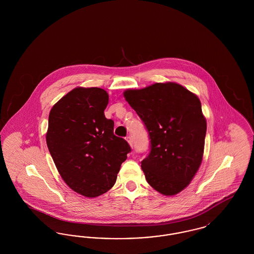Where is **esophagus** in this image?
<instances>
[{"label": "esophagus", "instance_id": "1", "mask_svg": "<svg viewBox=\"0 0 254 254\" xmlns=\"http://www.w3.org/2000/svg\"><path fill=\"white\" fill-rule=\"evenodd\" d=\"M127 143H128V145H130V147H133V141L130 136H127Z\"/></svg>", "mask_w": 254, "mask_h": 254}]
</instances>
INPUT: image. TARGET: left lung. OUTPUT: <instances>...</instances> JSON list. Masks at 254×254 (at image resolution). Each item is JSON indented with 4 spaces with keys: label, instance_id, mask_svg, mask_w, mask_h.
I'll use <instances>...</instances> for the list:
<instances>
[{
    "label": "left lung",
    "instance_id": "8db88e82",
    "mask_svg": "<svg viewBox=\"0 0 254 254\" xmlns=\"http://www.w3.org/2000/svg\"><path fill=\"white\" fill-rule=\"evenodd\" d=\"M145 123L151 150L142 161L147 183L165 196L181 192L202 164L206 120L198 96L174 83H155L124 91Z\"/></svg>",
    "mask_w": 254,
    "mask_h": 254
}]
</instances>
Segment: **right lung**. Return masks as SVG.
<instances>
[{
  "label": "right lung",
  "mask_w": 254,
  "mask_h": 254,
  "mask_svg": "<svg viewBox=\"0 0 254 254\" xmlns=\"http://www.w3.org/2000/svg\"><path fill=\"white\" fill-rule=\"evenodd\" d=\"M109 93L100 87H75L50 109L47 145L57 170L73 191L87 198L114 186L130 147L113 133L105 117Z\"/></svg>",
  "instance_id": "obj_1"
}]
</instances>
